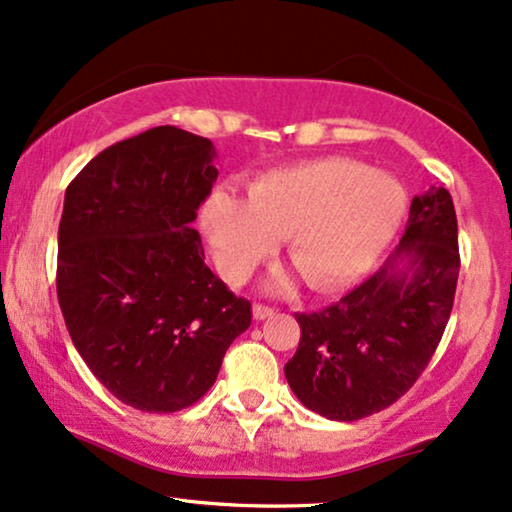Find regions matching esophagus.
<instances>
[{
	"label": "esophagus",
	"mask_w": 512,
	"mask_h": 512,
	"mask_svg": "<svg viewBox=\"0 0 512 512\" xmlns=\"http://www.w3.org/2000/svg\"><path fill=\"white\" fill-rule=\"evenodd\" d=\"M251 314H254L256 321H263V319L272 317V314H275V310H272V307H268V305H254V310H251Z\"/></svg>",
	"instance_id": "34e87169"
}]
</instances>
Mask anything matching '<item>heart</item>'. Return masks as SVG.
Wrapping results in <instances>:
<instances>
[{
    "instance_id": "1",
    "label": "heart",
    "mask_w": 512,
    "mask_h": 512,
    "mask_svg": "<svg viewBox=\"0 0 512 512\" xmlns=\"http://www.w3.org/2000/svg\"><path fill=\"white\" fill-rule=\"evenodd\" d=\"M405 212L401 179L333 156L261 174L247 186V200L214 191L200 207V228L226 282L242 284L284 237L298 275L310 289L328 293L380 261ZM286 286L279 279L275 289Z\"/></svg>"
}]
</instances>
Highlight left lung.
I'll return each instance as SVG.
<instances>
[{
	"label": "left lung",
	"instance_id": "left-lung-1",
	"mask_svg": "<svg viewBox=\"0 0 512 512\" xmlns=\"http://www.w3.org/2000/svg\"><path fill=\"white\" fill-rule=\"evenodd\" d=\"M459 277L452 195H415L394 254L340 303L296 314L300 342L284 375L298 401L335 422H354L398 401L431 361Z\"/></svg>",
	"mask_w": 512,
	"mask_h": 512
}]
</instances>
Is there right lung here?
<instances>
[{"mask_svg":"<svg viewBox=\"0 0 512 512\" xmlns=\"http://www.w3.org/2000/svg\"><path fill=\"white\" fill-rule=\"evenodd\" d=\"M205 137L158 125L90 160L67 186L58 300L81 359L118 401L177 412L216 382L251 324L205 265L191 223L219 177Z\"/></svg>","mask_w":512,"mask_h":512,"instance_id":"add662e5","label":"right lung"}]
</instances>
